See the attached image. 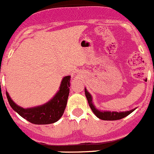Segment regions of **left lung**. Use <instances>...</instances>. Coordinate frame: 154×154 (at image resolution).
<instances>
[{"label": "left lung", "instance_id": "8db88e82", "mask_svg": "<svg viewBox=\"0 0 154 154\" xmlns=\"http://www.w3.org/2000/svg\"><path fill=\"white\" fill-rule=\"evenodd\" d=\"M85 94L88 100V105H89L90 108L91 109L94 114L97 116L98 119H101V120L105 121H116L122 119L123 118L126 117L130 113L133 112L136 109L130 110V111H125V112H111V111H102V110H99L95 108L94 105L92 103V97L90 94V93L87 91V89L85 88Z\"/></svg>", "mask_w": 154, "mask_h": 154}]
</instances>
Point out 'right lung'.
I'll use <instances>...</instances> for the list:
<instances>
[{
  "label": "right lung",
  "mask_w": 154,
  "mask_h": 154,
  "mask_svg": "<svg viewBox=\"0 0 154 154\" xmlns=\"http://www.w3.org/2000/svg\"><path fill=\"white\" fill-rule=\"evenodd\" d=\"M70 80L71 76L63 77L57 94L41 106L24 109L14 103L7 91L6 94L10 106L21 117L35 125H49L57 122L64 113L69 94Z\"/></svg>",
  "instance_id": "obj_1"
}]
</instances>
